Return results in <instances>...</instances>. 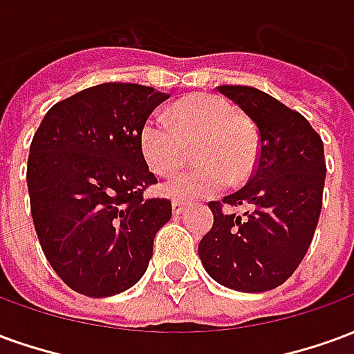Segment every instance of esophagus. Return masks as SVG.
Instances as JSON below:
<instances>
[{"label":"esophagus","mask_w":354,"mask_h":354,"mask_svg":"<svg viewBox=\"0 0 354 354\" xmlns=\"http://www.w3.org/2000/svg\"><path fill=\"white\" fill-rule=\"evenodd\" d=\"M184 210H185L184 201H172V212H174V214H182Z\"/></svg>","instance_id":"34e87169"}]
</instances>
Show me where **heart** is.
Segmentation results:
<instances>
[{
	"mask_svg": "<svg viewBox=\"0 0 354 354\" xmlns=\"http://www.w3.org/2000/svg\"><path fill=\"white\" fill-rule=\"evenodd\" d=\"M193 142V161L201 165L170 178L161 187L165 197L185 203L214 195L250 176L260 155L254 124L220 94L187 96L170 108L169 117L159 111L147 115L138 132L142 157L157 176L176 172Z\"/></svg>",
	"mask_w": 354,
	"mask_h": 354,
	"instance_id": "heart-1",
	"label": "heart"
}]
</instances>
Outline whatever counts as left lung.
Returning a JSON list of instances; mask_svg holds the SVG:
<instances>
[{"label":"left lung","mask_w":354,"mask_h":354,"mask_svg":"<svg viewBox=\"0 0 354 354\" xmlns=\"http://www.w3.org/2000/svg\"><path fill=\"white\" fill-rule=\"evenodd\" d=\"M260 132L252 176L239 192L210 201L214 223L199 243L207 273L239 292H266L288 281L319 223L326 161L322 140L301 113L254 87L220 85ZM243 204V216L225 207Z\"/></svg>","instance_id":"left-lung-1"}]
</instances>
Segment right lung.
I'll list each match as a JSON object with an SVG mask.
<instances>
[{
  "label": "right lung",
  "instance_id": "add662e5",
  "mask_svg": "<svg viewBox=\"0 0 354 354\" xmlns=\"http://www.w3.org/2000/svg\"><path fill=\"white\" fill-rule=\"evenodd\" d=\"M169 96L102 83L57 102L35 131L26 170L35 233L55 273L83 296L138 282L172 216L169 199L144 197L157 178L138 146L144 119Z\"/></svg>",
  "mask_w": 354,
  "mask_h": 354
}]
</instances>
